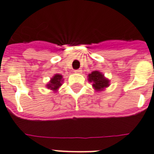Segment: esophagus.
Here are the masks:
<instances>
[{"instance_id": "esophagus-1", "label": "esophagus", "mask_w": 154, "mask_h": 154, "mask_svg": "<svg viewBox=\"0 0 154 154\" xmlns=\"http://www.w3.org/2000/svg\"><path fill=\"white\" fill-rule=\"evenodd\" d=\"M74 72L75 73H82V70L81 69H76Z\"/></svg>"}]
</instances>
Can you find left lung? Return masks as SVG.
<instances>
[{
	"mask_svg": "<svg viewBox=\"0 0 154 154\" xmlns=\"http://www.w3.org/2000/svg\"><path fill=\"white\" fill-rule=\"evenodd\" d=\"M88 81L93 83V87L97 91H102L110 85V81L99 71H94L88 75Z\"/></svg>",
	"mask_w": 154,
	"mask_h": 154,
	"instance_id": "8db88e82",
	"label": "left lung"
}]
</instances>
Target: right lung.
<instances>
[{"label":"right lung","instance_id":"1","mask_svg":"<svg viewBox=\"0 0 154 154\" xmlns=\"http://www.w3.org/2000/svg\"><path fill=\"white\" fill-rule=\"evenodd\" d=\"M62 82H63L62 75L55 74L54 77L51 78V81L48 82V84L47 85V87L53 90L54 92H56V90L60 88V86L62 85Z\"/></svg>","mask_w":154,"mask_h":154}]
</instances>
